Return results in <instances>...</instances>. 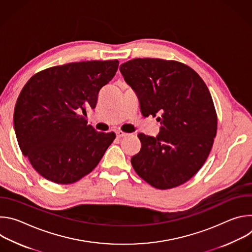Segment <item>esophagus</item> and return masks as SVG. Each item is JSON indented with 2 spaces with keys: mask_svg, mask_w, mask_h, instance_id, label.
Listing matches in <instances>:
<instances>
[{
  "mask_svg": "<svg viewBox=\"0 0 252 252\" xmlns=\"http://www.w3.org/2000/svg\"><path fill=\"white\" fill-rule=\"evenodd\" d=\"M117 136L118 137H126V136H128V133L124 132L122 130H119V131H117Z\"/></svg>",
  "mask_w": 252,
  "mask_h": 252,
  "instance_id": "esophagus-1",
  "label": "esophagus"
}]
</instances>
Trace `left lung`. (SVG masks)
I'll return each mask as SVG.
<instances>
[{"mask_svg": "<svg viewBox=\"0 0 252 252\" xmlns=\"http://www.w3.org/2000/svg\"><path fill=\"white\" fill-rule=\"evenodd\" d=\"M120 70L136 94L142 116L160 115L156 137L137 135L141 149L130 159L133 169L158 189L187 183L205 162L217 135V112L206 85L175 61L133 59Z\"/></svg>", "mask_w": 252, "mask_h": 252, "instance_id": "left-lung-1", "label": "left lung"}]
</instances>
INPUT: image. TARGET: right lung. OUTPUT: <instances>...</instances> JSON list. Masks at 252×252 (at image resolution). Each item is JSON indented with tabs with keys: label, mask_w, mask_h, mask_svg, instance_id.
<instances>
[{
	"label": "right lung",
	"mask_w": 252,
	"mask_h": 252,
	"mask_svg": "<svg viewBox=\"0 0 252 252\" xmlns=\"http://www.w3.org/2000/svg\"><path fill=\"white\" fill-rule=\"evenodd\" d=\"M118 67V60L69 63L40 71L23 88L14 113L16 136L23 155L48 181H80L116 138L88 125L86 111L94 109Z\"/></svg>",
	"instance_id": "add662e5"
}]
</instances>
